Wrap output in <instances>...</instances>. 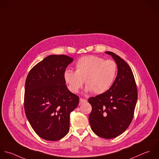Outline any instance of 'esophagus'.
<instances>
[{
  "instance_id": "1",
  "label": "esophagus",
  "mask_w": 159,
  "mask_h": 159,
  "mask_svg": "<svg viewBox=\"0 0 159 159\" xmlns=\"http://www.w3.org/2000/svg\"><path fill=\"white\" fill-rule=\"evenodd\" d=\"M86 101H87V99H83V98H80V103L85 102Z\"/></svg>"
}]
</instances>
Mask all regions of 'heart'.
Instances as JSON below:
<instances>
[{
    "label": "heart",
    "instance_id": "heart-1",
    "mask_svg": "<svg viewBox=\"0 0 159 159\" xmlns=\"http://www.w3.org/2000/svg\"><path fill=\"white\" fill-rule=\"evenodd\" d=\"M75 67V72L66 69L64 72V79L72 93H77L85 81L87 91L102 93L111 87L117 73L116 61L96 56L82 57Z\"/></svg>",
    "mask_w": 159,
    "mask_h": 159
}]
</instances>
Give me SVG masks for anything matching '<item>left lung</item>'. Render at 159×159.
Instances as JSON below:
<instances>
[{"instance_id":"obj_1","label":"left lung","mask_w":159,"mask_h":159,"mask_svg":"<svg viewBox=\"0 0 159 159\" xmlns=\"http://www.w3.org/2000/svg\"><path fill=\"white\" fill-rule=\"evenodd\" d=\"M117 64L115 81L106 92L89 99L92 105L89 122L98 136L112 139L123 133L130 125L138 99V90L129 66L120 57L111 52Z\"/></svg>"}]
</instances>
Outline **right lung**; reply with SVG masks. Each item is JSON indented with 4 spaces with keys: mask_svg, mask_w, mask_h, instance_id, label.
I'll return each instance as SVG.
<instances>
[{
    "mask_svg": "<svg viewBox=\"0 0 159 159\" xmlns=\"http://www.w3.org/2000/svg\"><path fill=\"white\" fill-rule=\"evenodd\" d=\"M72 61L66 55H50L28 74L25 111L34 131L43 139L58 141L69 132L70 113L79 102V97L68 90L64 79L66 68Z\"/></svg>",
    "mask_w": 159,
    "mask_h": 159,
    "instance_id": "1",
    "label": "right lung"
}]
</instances>
